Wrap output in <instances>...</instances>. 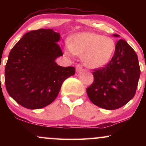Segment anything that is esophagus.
Instances as JSON below:
<instances>
[{
    "label": "esophagus",
    "instance_id": "obj_1",
    "mask_svg": "<svg viewBox=\"0 0 146 146\" xmlns=\"http://www.w3.org/2000/svg\"><path fill=\"white\" fill-rule=\"evenodd\" d=\"M75 70H76L77 72H80L82 70V66L80 64H78L76 65V67H75Z\"/></svg>",
    "mask_w": 146,
    "mask_h": 146
}]
</instances>
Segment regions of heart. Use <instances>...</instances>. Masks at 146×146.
I'll use <instances>...</instances> for the list:
<instances>
[{"mask_svg": "<svg viewBox=\"0 0 146 146\" xmlns=\"http://www.w3.org/2000/svg\"><path fill=\"white\" fill-rule=\"evenodd\" d=\"M116 44L113 38L93 32H82L73 35L65 54L82 56L84 64L91 68H100L109 62L115 53Z\"/></svg>", "mask_w": 146, "mask_h": 146, "instance_id": "b5f03b06", "label": "heart"}]
</instances>
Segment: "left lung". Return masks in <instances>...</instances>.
Masks as SVG:
<instances>
[{
    "instance_id": "8db88e82",
    "label": "left lung",
    "mask_w": 146,
    "mask_h": 146,
    "mask_svg": "<svg viewBox=\"0 0 146 146\" xmlns=\"http://www.w3.org/2000/svg\"><path fill=\"white\" fill-rule=\"evenodd\" d=\"M140 72L135 51L126 41L119 40L111 60L93 72L94 81L86 88L87 95L92 103L104 109L121 108L135 96Z\"/></svg>"
}]
</instances>
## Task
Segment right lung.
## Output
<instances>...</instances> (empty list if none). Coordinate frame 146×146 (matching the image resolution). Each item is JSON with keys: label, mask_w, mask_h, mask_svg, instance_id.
I'll use <instances>...</instances> for the list:
<instances>
[{"label": "right lung", "mask_w": 146, "mask_h": 146, "mask_svg": "<svg viewBox=\"0 0 146 146\" xmlns=\"http://www.w3.org/2000/svg\"><path fill=\"white\" fill-rule=\"evenodd\" d=\"M60 35L51 29L25 33L10 51L5 82L10 97L28 109H40L56 100L66 79L75 74L73 66L56 62L62 56L57 42Z\"/></svg>", "instance_id": "1"}]
</instances>
